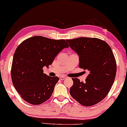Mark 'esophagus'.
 <instances>
[{
  "label": "esophagus",
  "mask_w": 127,
  "mask_h": 127,
  "mask_svg": "<svg viewBox=\"0 0 127 127\" xmlns=\"http://www.w3.org/2000/svg\"><path fill=\"white\" fill-rule=\"evenodd\" d=\"M60 80H65L66 79V77H65V76H61V77H60Z\"/></svg>",
  "instance_id": "obj_1"
}]
</instances>
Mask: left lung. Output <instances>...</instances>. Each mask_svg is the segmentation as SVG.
<instances>
[{
    "instance_id": "left-lung-1",
    "label": "left lung",
    "mask_w": 127,
    "mask_h": 127,
    "mask_svg": "<svg viewBox=\"0 0 127 127\" xmlns=\"http://www.w3.org/2000/svg\"><path fill=\"white\" fill-rule=\"evenodd\" d=\"M79 57V67L88 71L85 82L72 79L70 89L73 98L81 105L91 106L106 96L115 79L117 66L110 46L97 38L66 40Z\"/></svg>"
}]
</instances>
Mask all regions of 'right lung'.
<instances>
[{
	"label": "right lung",
	"mask_w": 127,
	"mask_h": 127,
	"mask_svg": "<svg viewBox=\"0 0 127 127\" xmlns=\"http://www.w3.org/2000/svg\"><path fill=\"white\" fill-rule=\"evenodd\" d=\"M69 47L65 40H54L35 36L21 43L15 50L11 75L13 84L21 98L32 105H40L51 97L57 76L50 77L43 73L57 55Z\"/></svg>",
	"instance_id": "right-lung-1"
}]
</instances>
